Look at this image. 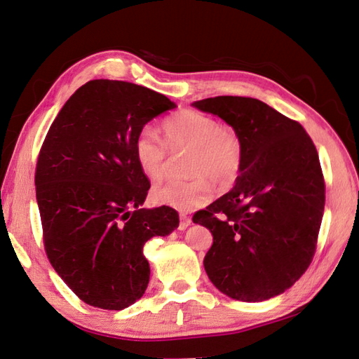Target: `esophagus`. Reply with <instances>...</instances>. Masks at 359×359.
Returning a JSON list of instances; mask_svg holds the SVG:
<instances>
[{"label": "esophagus", "instance_id": "34e87169", "mask_svg": "<svg viewBox=\"0 0 359 359\" xmlns=\"http://www.w3.org/2000/svg\"><path fill=\"white\" fill-rule=\"evenodd\" d=\"M190 224H191V217H190V216H187L186 213H181V215H180V225H178V230H186Z\"/></svg>", "mask_w": 359, "mask_h": 359}]
</instances>
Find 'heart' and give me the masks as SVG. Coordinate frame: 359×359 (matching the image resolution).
Masks as SVG:
<instances>
[{"mask_svg":"<svg viewBox=\"0 0 359 359\" xmlns=\"http://www.w3.org/2000/svg\"><path fill=\"white\" fill-rule=\"evenodd\" d=\"M164 142L151 128L135 137L134 156L140 170L151 181L160 180L172 154L187 152V181L169 180L152 189L156 204L180 212L205 205L216 186L229 187L239 178L243 164V143L238 130L195 109L175 114L163 123Z\"/></svg>","mask_w":359,"mask_h":359,"instance_id":"1","label":"heart"}]
</instances>
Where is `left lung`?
I'll return each mask as SVG.
<instances>
[{
    "instance_id": "8db88e82",
    "label": "left lung",
    "mask_w": 359,
    "mask_h": 359,
    "mask_svg": "<svg viewBox=\"0 0 359 359\" xmlns=\"http://www.w3.org/2000/svg\"><path fill=\"white\" fill-rule=\"evenodd\" d=\"M194 107L225 120L243 143L234 187L194 215L213 234L205 273L231 299L268 300L316 255L326 199L316 144L299 121L257 99L219 95Z\"/></svg>"
}]
</instances>
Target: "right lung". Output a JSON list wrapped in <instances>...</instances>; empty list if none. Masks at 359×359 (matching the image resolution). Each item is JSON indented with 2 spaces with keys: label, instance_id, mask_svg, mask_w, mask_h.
Here are the masks:
<instances>
[{
  "label": "right lung",
  "instance_id": "1",
  "mask_svg": "<svg viewBox=\"0 0 359 359\" xmlns=\"http://www.w3.org/2000/svg\"><path fill=\"white\" fill-rule=\"evenodd\" d=\"M175 108L146 86L95 79L67 100L38 155L34 186L47 257L79 299L121 311L142 299L154 236L180 225L168 205L142 208L151 187L134 156L135 137Z\"/></svg>",
  "mask_w": 359,
  "mask_h": 359
}]
</instances>
